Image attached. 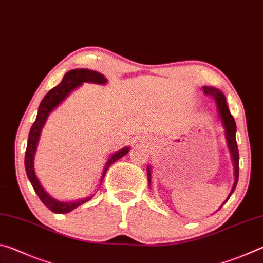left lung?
Segmentation results:
<instances>
[{
  "mask_svg": "<svg viewBox=\"0 0 263 263\" xmlns=\"http://www.w3.org/2000/svg\"><path fill=\"white\" fill-rule=\"evenodd\" d=\"M203 91L204 95H206L211 99H215L216 103H217V108H218V114H219L222 125L225 127V133H226V141H228V146L231 153V157H232V161H233V166H234V184L232 186V190L229 195L228 199L231 197V195L237 186L238 180H239V151H238V145H237V140H235V131H237V126H235V122L234 118L231 115L229 106L226 104V99L224 94L221 91L218 90L216 88H211V87H203ZM147 176H148V182H151V169L147 167ZM226 199L225 202H228ZM224 202V204H225ZM222 204V205H224ZM221 205V206H222ZM220 206V208H221ZM219 208V209H220Z\"/></svg>",
  "mask_w": 263,
  "mask_h": 263,
  "instance_id": "left-lung-1",
  "label": "left lung"
}]
</instances>
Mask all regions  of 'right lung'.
<instances>
[{"instance_id": "1", "label": "right lung", "mask_w": 263, "mask_h": 263, "mask_svg": "<svg viewBox=\"0 0 263 263\" xmlns=\"http://www.w3.org/2000/svg\"><path fill=\"white\" fill-rule=\"evenodd\" d=\"M82 82H94V83L103 84L106 82V79L104 78V75H102L100 73L95 72V70H90V69H72L69 70L68 73H66L61 83H59L57 87L51 89L41 102V105H39V109H38L37 118H35L34 123L32 124V126H31V130L29 133V139H28V146H26V151H25L24 163H25L26 175H28L31 184H32L33 189L39 196L41 201L45 204V206H47L51 211L55 213H67L69 211L74 210V209L78 208L79 205H81V204L88 202L91 197L83 198L81 201L73 202V203L60 202L51 197V196L44 190L41 183H39L37 176H35V173L33 169L34 152H35V148H37L41 131L44 126V124H45L48 114H50L51 111L60 103V102L64 101L65 97L67 96L70 91L74 90L77 87H79ZM128 149L130 148L125 147L111 155V158L109 159V161L106 162L104 167L103 175H102V179H101V183L104 179L105 173L108 171V168L115 161H117L118 159H121L122 157H124V155H126L128 153Z\"/></svg>"}]
</instances>
